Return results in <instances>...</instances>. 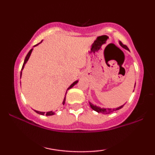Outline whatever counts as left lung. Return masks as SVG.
Instances as JSON below:
<instances>
[{"label": "left lung", "mask_w": 155, "mask_h": 155, "mask_svg": "<svg viewBox=\"0 0 155 155\" xmlns=\"http://www.w3.org/2000/svg\"><path fill=\"white\" fill-rule=\"evenodd\" d=\"M120 44L121 46H122V47L124 48V49H128V48H127V46L124 45V44H122L121 41L120 42ZM135 86H136V84H135ZM90 107H91L92 109L94 110V111L98 112V113H102V114H109V113H111V112L115 111H116V110L120 109V108H122L124 106V105H122V106H120V107L117 108L116 109H114V108L111 109V108H101L100 107H97V106H94V105L92 104L91 103H90Z\"/></svg>", "instance_id": "8db88e82"}]
</instances>
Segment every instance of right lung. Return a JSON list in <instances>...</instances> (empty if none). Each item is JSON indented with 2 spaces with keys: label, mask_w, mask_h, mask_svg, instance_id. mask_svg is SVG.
Masks as SVG:
<instances>
[{
  "label": "right lung",
  "mask_w": 155,
  "mask_h": 155,
  "mask_svg": "<svg viewBox=\"0 0 155 155\" xmlns=\"http://www.w3.org/2000/svg\"><path fill=\"white\" fill-rule=\"evenodd\" d=\"M38 44H36V45H38ZM36 45H35V46H36ZM32 50H33V49H31V50L29 51V52L28 53V54L26 55V57H25V61H24V63H23V65H22V69L24 68V66H25V64L26 63H27V61H28V59H29V58H30V56H31V52H32ZM21 75H22V71H21V73H20V77H21ZM78 82V81H74V83L72 84L71 85L70 87H69L68 88V90H69V89H71V88H72L74 86V85L76 84V83ZM66 93H67V91H66ZM66 93H65V95H66ZM65 98H64V100H63V105H64V104H65ZM34 111L36 112V113H38V114H41V115H44L45 114L46 116H51V115H54V114H55V112L54 111H49V112H47V113L45 114V112H41V111H35V110H34Z\"/></svg>",
  "instance_id": "obj_1"
}]
</instances>
